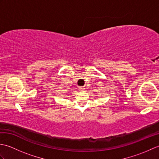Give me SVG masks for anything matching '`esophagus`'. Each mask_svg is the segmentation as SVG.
<instances>
[{"label":"esophagus","instance_id":"obj_1","mask_svg":"<svg viewBox=\"0 0 159 159\" xmlns=\"http://www.w3.org/2000/svg\"><path fill=\"white\" fill-rule=\"evenodd\" d=\"M79 90L80 91V92H83V91L85 90V87H79Z\"/></svg>","mask_w":159,"mask_h":159}]
</instances>
